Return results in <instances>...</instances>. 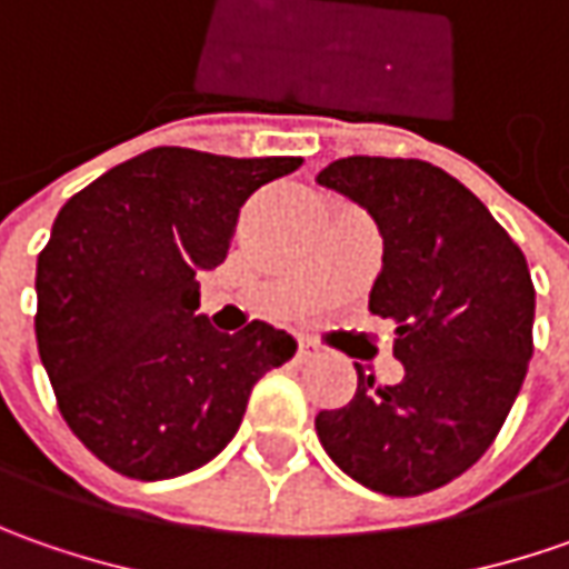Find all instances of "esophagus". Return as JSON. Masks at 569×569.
Masks as SVG:
<instances>
[{
  "label": "esophagus",
  "mask_w": 569,
  "mask_h": 569,
  "mask_svg": "<svg viewBox=\"0 0 569 569\" xmlns=\"http://www.w3.org/2000/svg\"><path fill=\"white\" fill-rule=\"evenodd\" d=\"M297 358H300V361H307V358H317V341H310V339L297 341Z\"/></svg>",
  "instance_id": "1"
}]
</instances>
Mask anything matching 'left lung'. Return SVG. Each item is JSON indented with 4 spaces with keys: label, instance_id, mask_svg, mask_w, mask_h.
I'll return each mask as SVG.
<instances>
[{
    "label": "left lung",
    "instance_id": "obj_1",
    "mask_svg": "<svg viewBox=\"0 0 569 569\" xmlns=\"http://www.w3.org/2000/svg\"><path fill=\"white\" fill-rule=\"evenodd\" d=\"M377 221L382 269L370 313L396 322L405 377L319 411L329 459L370 491L415 497L471 469L507 421L532 358L536 288L485 202L415 158H341L319 170Z\"/></svg>",
    "mask_w": 569,
    "mask_h": 569
}]
</instances>
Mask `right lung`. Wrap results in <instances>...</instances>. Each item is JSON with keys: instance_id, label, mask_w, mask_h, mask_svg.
Returning <instances> with one entry per match:
<instances>
[{"instance_id": "right-lung-1", "label": "right lung", "mask_w": 569, "mask_h": 569, "mask_svg": "<svg viewBox=\"0 0 569 569\" xmlns=\"http://www.w3.org/2000/svg\"><path fill=\"white\" fill-rule=\"evenodd\" d=\"M297 167L164 144L59 208L37 256V351L66 425L103 466L139 481L206 466L252 386L295 358L284 329L256 319L228 336L196 310L240 206Z\"/></svg>"}]
</instances>
